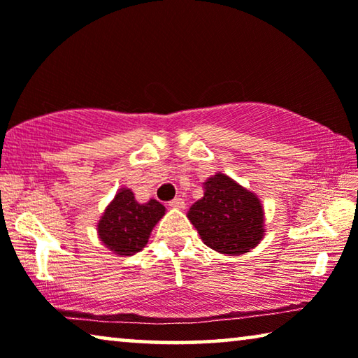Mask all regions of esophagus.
<instances>
[{"instance_id":"1","label":"esophagus","mask_w":358,"mask_h":358,"mask_svg":"<svg viewBox=\"0 0 358 358\" xmlns=\"http://www.w3.org/2000/svg\"><path fill=\"white\" fill-rule=\"evenodd\" d=\"M169 205H171V207L172 208H178V210H183L185 208V201H183V199H181V197H175L173 199V201H171V202H169Z\"/></svg>"}]
</instances>
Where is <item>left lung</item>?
Returning <instances> with one entry per match:
<instances>
[{"instance_id": "left-lung-1", "label": "left lung", "mask_w": 358, "mask_h": 358, "mask_svg": "<svg viewBox=\"0 0 358 358\" xmlns=\"http://www.w3.org/2000/svg\"><path fill=\"white\" fill-rule=\"evenodd\" d=\"M203 191L187 211L203 243L229 256L256 248L265 234L264 207L256 194L221 172L205 181Z\"/></svg>"}]
</instances>
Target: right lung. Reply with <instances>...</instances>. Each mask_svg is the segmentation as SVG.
<instances>
[{"label": "right lung", "instance_id": "1", "mask_svg": "<svg viewBox=\"0 0 358 358\" xmlns=\"http://www.w3.org/2000/svg\"><path fill=\"white\" fill-rule=\"evenodd\" d=\"M164 215L166 207L155 199L138 203L134 192L121 187L98 222L99 240L117 256H134L148 243L151 230Z\"/></svg>", "mask_w": 358, "mask_h": 358}]
</instances>
